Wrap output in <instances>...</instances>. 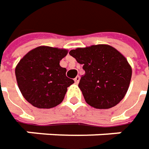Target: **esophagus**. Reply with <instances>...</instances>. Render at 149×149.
<instances>
[{"mask_svg":"<svg viewBox=\"0 0 149 149\" xmlns=\"http://www.w3.org/2000/svg\"><path fill=\"white\" fill-rule=\"evenodd\" d=\"M79 79H80V77H79V75H77L76 77L74 78V82H75V84L79 83Z\"/></svg>","mask_w":149,"mask_h":149,"instance_id":"34e87169","label":"esophagus"}]
</instances>
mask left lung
Segmentation results:
<instances>
[{
    "mask_svg": "<svg viewBox=\"0 0 149 149\" xmlns=\"http://www.w3.org/2000/svg\"><path fill=\"white\" fill-rule=\"evenodd\" d=\"M85 74L79 88L86 103L95 109H110L123 100L129 87L132 68L119 51L108 45H96L70 51Z\"/></svg>",
    "mask_w": 149,
    "mask_h": 149,
    "instance_id": "1",
    "label": "left lung"
}]
</instances>
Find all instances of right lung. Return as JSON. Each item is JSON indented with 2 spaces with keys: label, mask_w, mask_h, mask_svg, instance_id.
I'll return each mask as SVG.
<instances>
[{
  "label": "right lung",
  "mask_w": 149,
  "mask_h": 149,
  "mask_svg": "<svg viewBox=\"0 0 149 149\" xmlns=\"http://www.w3.org/2000/svg\"><path fill=\"white\" fill-rule=\"evenodd\" d=\"M65 49L39 46L31 49L15 67V77L23 97L39 109L54 108L63 101L74 80L66 76L60 61Z\"/></svg>",
  "instance_id": "1"
}]
</instances>
